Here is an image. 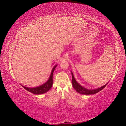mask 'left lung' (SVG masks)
Returning <instances> with one entry per match:
<instances>
[{
    "instance_id": "left-lung-1",
    "label": "left lung",
    "mask_w": 126,
    "mask_h": 126,
    "mask_svg": "<svg viewBox=\"0 0 126 126\" xmlns=\"http://www.w3.org/2000/svg\"><path fill=\"white\" fill-rule=\"evenodd\" d=\"M72 84L73 87L74 89L76 90L77 92L78 93L81 94H83V95H92V94H95L100 91H101L102 89H103L108 84L107 83L106 85L104 86H103L102 87H101L97 89H93V90H89L87 89H86L82 86H81L80 85H79L75 80V78L74 77L73 74L72 73Z\"/></svg>"
}]
</instances>
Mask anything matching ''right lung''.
I'll list each match as a JSON object with an SVG mask.
<instances>
[{
	"instance_id": "1",
	"label": "right lung",
	"mask_w": 126,
	"mask_h": 126,
	"mask_svg": "<svg viewBox=\"0 0 126 126\" xmlns=\"http://www.w3.org/2000/svg\"><path fill=\"white\" fill-rule=\"evenodd\" d=\"M57 65H55L53 68L52 70L50 76L49 77V78L48 80L44 84H42V85H40L39 86L36 87H34V88H29L27 87H25L24 86H22L26 90L28 91L33 93L34 94H44L47 91H49V90L52 87V85L53 84V79H52V77H53V72L56 67Z\"/></svg>"
}]
</instances>
